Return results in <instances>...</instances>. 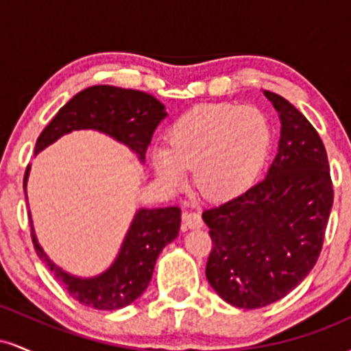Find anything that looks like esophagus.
<instances>
[{
    "mask_svg": "<svg viewBox=\"0 0 351 351\" xmlns=\"http://www.w3.org/2000/svg\"><path fill=\"white\" fill-rule=\"evenodd\" d=\"M183 221H184V226L189 229H199L203 228V219L198 213H193V211H186L183 215Z\"/></svg>",
    "mask_w": 351,
    "mask_h": 351,
    "instance_id": "34e87169",
    "label": "esophagus"
}]
</instances>
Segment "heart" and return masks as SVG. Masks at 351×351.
Returning a JSON list of instances; mask_svg holds the SVG:
<instances>
[{
    "instance_id": "obj_1",
    "label": "heart",
    "mask_w": 351,
    "mask_h": 351,
    "mask_svg": "<svg viewBox=\"0 0 351 351\" xmlns=\"http://www.w3.org/2000/svg\"><path fill=\"white\" fill-rule=\"evenodd\" d=\"M272 127L252 106H201L173 123L170 145L152 150V163L168 186H180L196 168V186L209 199H229L256 183L267 162Z\"/></svg>"
}]
</instances>
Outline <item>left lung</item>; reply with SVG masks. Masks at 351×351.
Masks as SVG:
<instances>
[{
    "label": "left lung",
    "instance_id": "1",
    "mask_svg": "<svg viewBox=\"0 0 351 351\" xmlns=\"http://www.w3.org/2000/svg\"><path fill=\"white\" fill-rule=\"evenodd\" d=\"M279 114L276 158L261 183L206 209L213 251L206 279L239 308H261L292 292L315 265L333 204L327 152L299 108L264 90Z\"/></svg>",
    "mask_w": 351,
    "mask_h": 351
}]
</instances>
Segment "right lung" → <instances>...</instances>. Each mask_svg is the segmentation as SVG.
<instances>
[{
  "label": "right lung",
  "instance_id": "obj_1",
  "mask_svg": "<svg viewBox=\"0 0 351 351\" xmlns=\"http://www.w3.org/2000/svg\"><path fill=\"white\" fill-rule=\"evenodd\" d=\"M167 115L163 104L145 92L114 86L87 87L75 94L44 128L36 142L34 155L72 132L95 130L125 145L140 163H145L153 132ZM29 171L31 165L24 175V193ZM29 223L39 259L75 300L97 310H119L135 302L148 287L160 252L178 237L181 209H136L115 259L107 269L90 277L74 276L59 267L39 244L31 211Z\"/></svg>",
  "mask_w": 351,
  "mask_h": 351
}]
</instances>
